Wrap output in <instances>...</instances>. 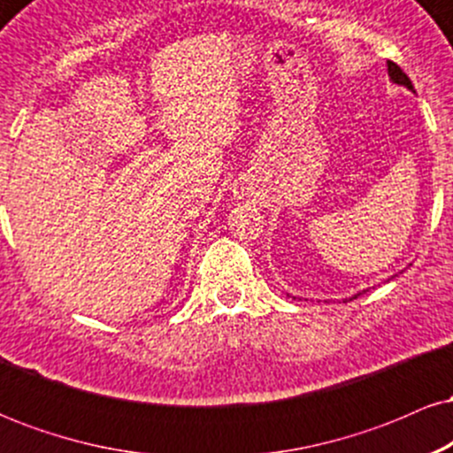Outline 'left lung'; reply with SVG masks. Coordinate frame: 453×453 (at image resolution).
I'll use <instances>...</instances> for the list:
<instances>
[{
	"instance_id": "1",
	"label": "left lung",
	"mask_w": 453,
	"mask_h": 453,
	"mask_svg": "<svg viewBox=\"0 0 453 453\" xmlns=\"http://www.w3.org/2000/svg\"><path fill=\"white\" fill-rule=\"evenodd\" d=\"M388 76H389V81L394 82V85H400V87H404V89H409V91H413V93H415L413 85H411V81H409V76L404 74V72L400 70V67H398L396 64H394V61H388ZM288 296H289V294H288ZM357 296H360V292L353 294L349 300L357 298ZM289 298H294V300H296V296H289ZM342 303H347V298L342 300Z\"/></svg>"
}]
</instances>
